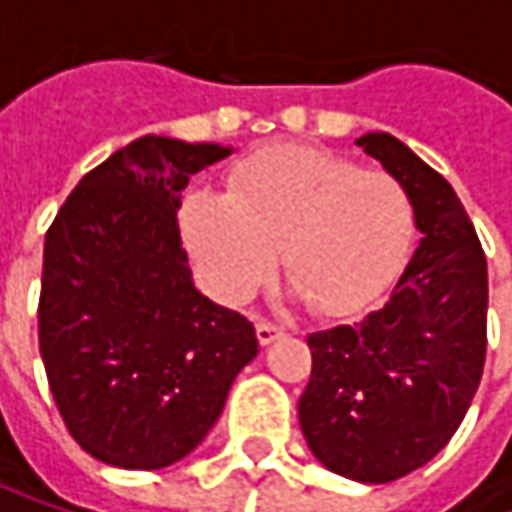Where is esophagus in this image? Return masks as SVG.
<instances>
[{
  "instance_id": "34e87169",
  "label": "esophagus",
  "mask_w": 512,
  "mask_h": 512,
  "mask_svg": "<svg viewBox=\"0 0 512 512\" xmlns=\"http://www.w3.org/2000/svg\"><path fill=\"white\" fill-rule=\"evenodd\" d=\"M284 335V329L281 326H275V323H269V320H257V341L266 347V344H272V341H278Z\"/></svg>"
}]
</instances>
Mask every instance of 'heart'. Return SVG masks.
<instances>
[{
    "label": "heart",
    "mask_w": 512,
    "mask_h": 512,
    "mask_svg": "<svg viewBox=\"0 0 512 512\" xmlns=\"http://www.w3.org/2000/svg\"><path fill=\"white\" fill-rule=\"evenodd\" d=\"M180 222L216 299L246 302L281 260L290 293L326 317L367 308L400 272L415 234L397 177L302 145L249 156L228 195L192 192Z\"/></svg>",
    "instance_id": "b5f03b06"
}]
</instances>
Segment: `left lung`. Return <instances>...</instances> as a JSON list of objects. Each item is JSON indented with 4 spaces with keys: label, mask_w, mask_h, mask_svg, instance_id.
I'll use <instances>...</instances> for the list:
<instances>
[{
    "label": "left lung",
    "mask_w": 512,
    "mask_h": 512,
    "mask_svg": "<svg viewBox=\"0 0 512 512\" xmlns=\"http://www.w3.org/2000/svg\"><path fill=\"white\" fill-rule=\"evenodd\" d=\"M409 192L421 243L379 311L308 335L299 424L329 471L388 483L457 433L486 361V257L454 186L388 133L356 139Z\"/></svg>",
    "instance_id": "left-lung-1"
}]
</instances>
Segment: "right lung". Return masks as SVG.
Returning <instances> with one entry per match:
<instances>
[{
    "label": "right lung",
    "mask_w": 512,
    "mask_h": 512,
    "mask_svg": "<svg viewBox=\"0 0 512 512\" xmlns=\"http://www.w3.org/2000/svg\"><path fill=\"white\" fill-rule=\"evenodd\" d=\"M231 148L142 136L61 204L44 243L38 338L55 406L94 460L165 468L219 421L255 326L192 284L180 192Z\"/></svg>",
    "instance_id": "add662e5"
}]
</instances>
